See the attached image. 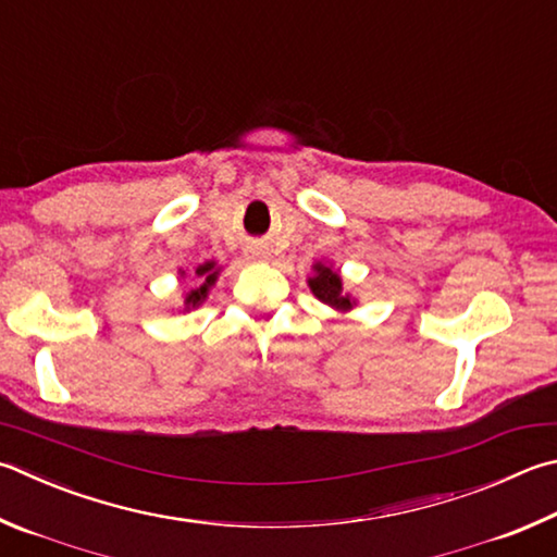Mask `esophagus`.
Here are the masks:
<instances>
[{
  "label": "esophagus",
  "mask_w": 557,
  "mask_h": 557,
  "mask_svg": "<svg viewBox=\"0 0 557 557\" xmlns=\"http://www.w3.org/2000/svg\"><path fill=\"white\" fill-rule=\"evenodd\" d=\"M246 252H248V258H252V260L265 258V250H262V248H248Z\"/></svg>",
  "instance_id": "esophagus-1"
}]
</instances>
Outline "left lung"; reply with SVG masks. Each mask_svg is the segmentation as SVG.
<instances>
[{"mask_svg":"<svg viewBox=\"0 0 557 557\" xmlns=\"http://www.w3.org/2000/svg\"><path fill=\"white\" fill-rule=\"evenodd\" d=\"M309 289L313 292V297L323 301V305H329L338 311H348L356 307V299L343 292V282L338 272H333L329 265H323V262H317V265H313V277H309Z\"/></svg>","mask_w":557,"mask_h":557,"instance_id":"8db88e82","label":"left lung"}]
</instances>
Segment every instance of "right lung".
Returning <instances> with one entry per match:
<instances>
[{
	"label": "right lung",
	"mask_w": 557,
	"mask_h": 557,
	"mask_svg": "<svg viewBox=\"0 0 557 557\" xmlns=\"http://www.w3.org/2000/svg\"><path fill=\"white\" fill-rule=\"evenodd\" d=\"M195 275L199 277V287H195L191 292H187V297H185V309H187V311H189V309H195V307H199L201 301L207 299L211 285H214L216 277H219V268H216V262H214V260L205 262V265H199V268L195 270Z\"/></svg>",
	"instance_id": "obj_1"
}]
</instances>
